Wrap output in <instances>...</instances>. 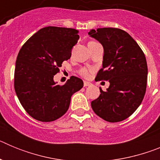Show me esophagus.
<instances>
[{
  "mask_svg": "<svg viewBox=\"0 0 160 160\" xmlns=\"http://www.w3.org/2000/svg\"><path fill=\"white\" fill-rule=\"evenodd\" d=\"M91 85H92V84H91L90 82H86V81L84 82V87H89V86H91Z\"/></svg>",
  "mask_w": 160,
  "mask_h": 160,
  "instance_id": "obj_1",
  "label": "esophagus"
}]
</instances>
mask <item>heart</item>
I'll use <instances>...</instances> for the list:
<instances>
[{
    "instance_id": "b5f03b06",
    "label": "heart",
    "mask_w": 160,
    "mask_h": 160,
    "mask_svg": "<svg viewBox=\"0 0 160 160\" xmlns=\"http://www.w3.org/2000/svg\"><path fill=\"white\" fill-rule=\"evenodd\" d=\"M81 74L82 76H84V77H88L89 74H90V72H89V70H87V69H82V70H81Z\"/></svg>"
}]
</instances>
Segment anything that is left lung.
Listing matches in <instances>:
<instances>
[{"label":"left lung","instance_id":"left-lung-1","mask_svg":"<svg viewBox=\"0 0 160 160\" xmlns=\"http://www.w3.org/2000/svg\"><path fill=\"white\" fill-rule=\"evenodd\" d=\"M90 37L104 49L102 68L95 80L109 81L107 91L91 102L98 116L110 122L128 118L140 106L145 95L148 65L143 52L126 31L117 28L91 29Z\"/></svg>","mask_w":160,"mask_h":160}]
</instances>
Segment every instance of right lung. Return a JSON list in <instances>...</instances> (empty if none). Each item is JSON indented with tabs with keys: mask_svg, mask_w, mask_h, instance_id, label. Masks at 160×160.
I'll return each instance as SVG.
<instances>
[{
	"mask_svg": "<svg viewBox=\"0 0 160 160\" xmlns=\"http://www.w3.org/2000/svg\"><path fill=\"white\" fill-rule=\"evenodd\" d=\"M78 39L77 29L48 26L34 33L20 49L14 88L23 108L35 119L52 122L62 117L69 109L71 96L82 88V80L74 76L63 86L53 81Z\"/></svg>",
	"mask_w": 160,
	"mask_h": 160,
	"instance_id": "1",
	"label": "right lung"
}]
</instances>
